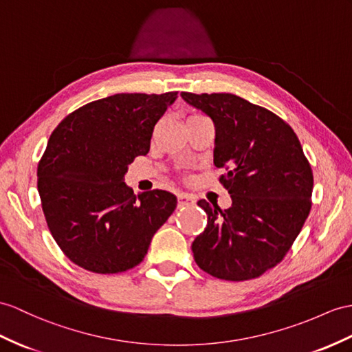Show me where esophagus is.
I'll list each match as a JSON object with an SVG mask.
<instances>
[{
	"mask_svg": "<svg viewBox=\"0 0 352 352\" xmlns=\"http://www.w3.org/2000/svg\"><path fill=\"white\" fill-rule=\"evenodd\" d=\"M194 203H195V199L192 195H188L185 192L177 194V204L179 206H188V204H194Z\"/></svg>",
	"mask_w": 352,
	"mask_h": 352,
	"instance_id": "1",
	"label": "esophagus"
}]
</instances>
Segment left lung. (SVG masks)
Listing matches in <instances>:
<instances>
[{"instance_id":"8db88e82","label":"left lung","mask_w":352,"mask_h":352,"mask_svg":"<svg viewBox=\"0 0 352 352\" xmlns=\"http://www.w3.org/2000/svg\"><path fill=\"white\" fill-rule=\"evenodd\" d=\"M215 125L213 164L231 206L200 200L208 226L192 242L194 260L209 275L248 280L275 267L311 212L314 175L296 133L270 110L233 94L182 92Z\"/></svg>"}]
</instances>
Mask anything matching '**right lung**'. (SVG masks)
<instances>
[{
    "label": "right lung",
    "mask_w": 352,
    "mask_h": 352,
    "mask_svg": "<svg viewBox=\"0 0 352 352\" xmlns=\"http://www.w3.org/2000/svg\"><path fill=\"white\" fill-rule=\"evenodd\" d=\"M176 98L177 92L115 94L77 109L50 135L37 188L50 233L74 264L102 275L133 269L176 209L171 192L135 195L124 182Z\"/></svg>",
    "instance_id": "obj_1"
}]
</instances>
